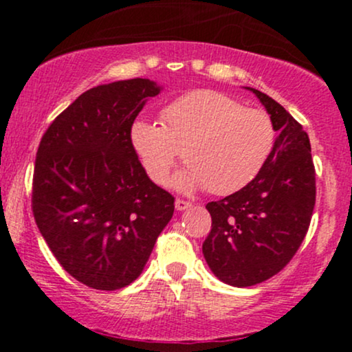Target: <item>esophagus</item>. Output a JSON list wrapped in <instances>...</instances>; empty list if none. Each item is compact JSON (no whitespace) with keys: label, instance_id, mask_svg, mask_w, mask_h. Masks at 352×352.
<instances>
[{"label":"esophagus","instance_id":"1","mask_svg":"<svg viewBox=\"0 0 352 352\" xmlns=\"http://www.w3.org/2000/svg\"><path fill=\"white\" fill-rule=\"evenodd\" d=\"M175 208L179 210V212H184V210L192 208V204H190V201H187V200L177 199V200H175Z\"/></svg>","mask_w":352,"mask_h":352}]
</instances>
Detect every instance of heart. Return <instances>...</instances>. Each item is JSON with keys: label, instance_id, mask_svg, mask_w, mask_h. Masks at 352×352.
Instances as JSON below:
<instances>
[{"label": "heart", "instance_id": "heart-1", "mask_svg": "<svg viewBox=\"0 0 352 352\" xmlns=\"http://www.w3.org/2000/svg\"><path fill=\"white\" fill-rule=\"evenodd\" d=\"M160 119L162 125L137 120L131 129L132 147L153 184L167 182L182 152L187 168L177 187L232 195L261 172L273 151L272 119L217 91L188 92L168 104Z\"/></svg>", "mask_w": 352, "mask_h": 352}]
</instances>
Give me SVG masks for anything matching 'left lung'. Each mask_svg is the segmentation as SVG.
<instances>
[{"label":"left lung","mask_w":352,"mask_h":352,"mask_svg":"<svg viewBox=\"0 0 352 352\" xmlns=\"http://www.w3.org/2000/svg\"><path fill=\"white\" fill-rule=\"evenodd\" d=\"M278 132L265 167L245 188L207 204L204 256L213 274L245 288L280 273L305 240L316 201L309 137L281 104L248 87Z\"/></svg>","instance_id":"obj_1"}]
</instances>
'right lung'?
<instances>
[{
  "mask_svg": "<svg viewBox=\"0 0 352 352\" xmlns=\"http://www.w3.org/2000/svg\"><path fill=\"white\" fill-rule=\"evenodd\" d=\"M160 86L102 84L80 94L44 132L36 153L33 215L59 265L114 292L142 273L175 199L145 173L131 129Z\"/></svg>",
  "mask_w": 352,
  "mask_h": 352,
  "instance_id": "right-lung-1",
  "label": "right lung"
}]
</instances>
